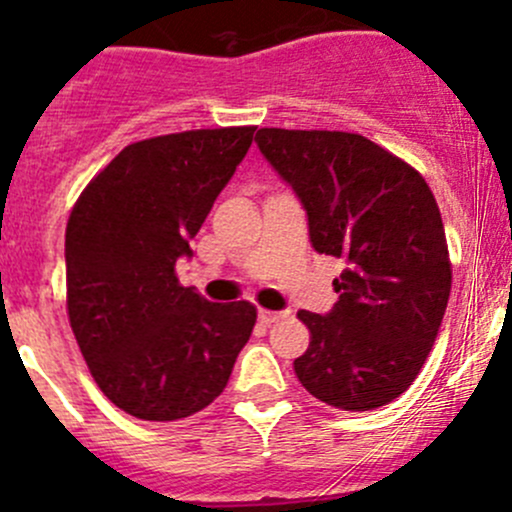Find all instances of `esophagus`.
Masks as SVG:
<instances>
[{
  "label": "esophagus",
  "instance_id": "1",
  "mask_svg": "<svg viewBox=\"0 0 512 512\" xmlns=\"http://www.w3.org/2000/svg\"><path fill=\"white\" fill-rule=\"evenodd\" d=\"M287 314L284 312H271V309H259V320L264 322V325H274V322L284 320Z\"/></svg>",
  "mask_w": 512,
  "mask_h": 512
}]
</instances>
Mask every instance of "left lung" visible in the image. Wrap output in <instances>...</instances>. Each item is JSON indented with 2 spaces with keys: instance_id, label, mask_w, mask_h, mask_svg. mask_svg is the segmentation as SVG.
<instances>
[{
  "instance_id": "obj_1",
  "label": "left lung",
  "mask_w": 512,
  "mask_h": 512,
  "mask_svg": "<svg viewBox=\"0 0 512 512\" xmlns=\"http://www.w3.org/2000/svg\"><path fill=\"white\" fill-rule=\"evenodd\" d=\"M261 154L307 210L314 251L345 261L327 314L302 309L294 373L342 411L386 406L414 383L452 289L447 236L424 177L348 131L259 129Z\"/></svg>"
}]
</instances>
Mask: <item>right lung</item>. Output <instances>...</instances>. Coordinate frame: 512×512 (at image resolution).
<instances>
[{
	"instance_id": "right-lung-1",
	"label": "right lung",
	"mask_w": 512,
	"mask_h": 512,
	"mask_svg": "<svg viewBox=\"0 0 512 512\" xmlns=\"http://www.w3.org/2000/svg\"><path fill=\"white\" fill-rule=\"evenodd\" d=\"M253 131L195 129L129 144L70 213V327L103 396L137 419L177 421L210 406L256 325L251 302H208L175 274Z\"/></svg>"
}]
</instances>
